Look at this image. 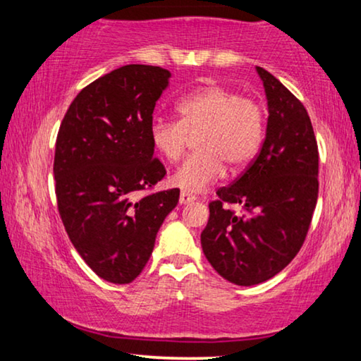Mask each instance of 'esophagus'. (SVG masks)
Here are the masks:
<instances>
[{"instance_id": "34e87169", "label": "esophagus", "mask_w": 361, "mask_h": 361, "mask_svg": "<svg viewBox=\"0 0 361 361\" xmlns=\"http://www.w3.org/2000/svg\"><path fill=\"white\" fill-rule=\"evenodd\" d=\"M195 200V195H192V194H189V192H184L182 190L180 192V195H179V202L180 204H190V202H194Z\"/></svg>"}]
</instances>
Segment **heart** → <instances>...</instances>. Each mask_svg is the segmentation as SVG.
I'll return each mask as SVG.
<instances>
[{"instance_id":"b5f03b06","label":"heart","mask_w":361,"mask_h":361,"mask_svg":"<svg viewBox=\"0 0 361 361\" xmlns=\"http://www.w3.org/2000/svg\"><path fill=\"white\" fill-rule=\"evenodd\" d=\"M176 110L179 121H152L149 137L161 157L176 162L197 135L199 151L171 179L184 192H204L224 176L225 164L231 169L248 164L263 141V108L224 85L212 83L185 93L177 100Z\"/></svg>"}]
</instances>
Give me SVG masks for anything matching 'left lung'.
Instances as JSON below:
<instances>
[{"label": "left lung", "mask_w": 361, "mask_h": 361, "mask_svg": "<svg viewBox=\"0 0 361 361\" xmlns=\"http://www.w3.org/2000/svg\"><path fill=\"white\" fill-rule=\"evenodd\" d=\"M256 72L268 100L264 142L248 169L216 192L200 235L205 258L236 286L264 283L294 259L319 195V151L307 110L268 71ZM224 203L249 214L236 216Z\"/></svg>", "instance_id": "left-lung-1"}]
</instances>
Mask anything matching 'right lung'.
I'll use <instances>...</instances> for the list:
<instances>
[{
    "label": "right lung",
    "instance_id": "right-lung-1",
    "mask_svg": "<svg viewBox=\"0 0 361 361\" xmlns=\"http://www.w3.org/2000/svg\"><path fill=\"white\" fill-rule=\"evenodd\" d=\"M169 78L154 66L116 68L78 93L59 130V214L77 253L108 283L128 284L141 274L179 202V189L137 197L166 176L149 130Z\"/></svg>",
    "mask_w": 361,
    "mask_h": 361
}]
</instances>
